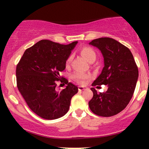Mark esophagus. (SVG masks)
Masks as SVG:
<instances>
[{"label":"esophagus","mask_w":149,"mask_h":149,"mask_svg":"<svg viewBox=\"0 0 149 149\" xmlns=\"http://www.w3.org/2000/svg\"><path fill=\"white\" fill-rule=\"evenodd\" d=\"M85 89V87H83V86H78V90L79 91H83V90H84Z\"/></svg>","instance_id":"obj_1"}]
</instances>
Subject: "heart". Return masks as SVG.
I'll list each match as a JSON object with an SVG mask.
<instances>
[{"label": "heart", "instance_id": "1", "mask_svg": "<svg viewBox=\"0 0 149 149\" xmlns=\"http://www.w3.org/2000/svg\"><path fill=\"white\" fill-rule=\"evenodd\" d=\"M80 53H81L82 55H83L86 58L87 60L89 62H94L97 59V54L96 51L92 47H83L80 49ZM73 59V55H69L67 57V59H66V66H69L71 64V61ZM90 75L87 74V73H84L83 72H80V71H76L71 75V78H73V80H74L77 83L82 84V83H84L85 80L88 79L90 78Z\"/></svg>", "mask_w": 149, "mask_h": 149}]
</instances>
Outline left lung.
<instances>
[{
  "label": "left lung",
  "mask_w": 149,
  "mask_h": 149,
  "mask_svg": "<svg viewBox=\"0 0 149 149\" xmlns=\"http://www.w3.org/2000/svg\"><path fill=\"white\" fill-rule=\"evenodd\" d=\"M104 56V67L92 86L107 85L105 92L97 93L91 88L93 97L89 102L90 110L97 116L110 117L127 106L134 94L139 76L138 67L128 47L111 38H100L90 42Z\"/></svg>",
  "instance_id": "8db88e82"
}]
</instances>
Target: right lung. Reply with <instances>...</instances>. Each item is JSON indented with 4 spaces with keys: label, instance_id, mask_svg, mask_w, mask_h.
I'll return each mask as SVG.
<instances>
[{
    "label": "right lung",
    "instance_id": "1",
    "mask_svg": "<svg viewBox=\"0 0 149 149\" xmlns=\"http://www.w3.org/2000/svg\"><path fill=\"white\" fill-rule=\"evenodd\" d=\"M78 41L69 45L41 40L26 49L17 65V86L32 111L47 120L62 117L69 109L78 87L60 76L66 59ZM58 81L67 84L59 92Z\"/></svg>",
    "mask_w": 149,
    "mask_h": 149
}]
</instances>
